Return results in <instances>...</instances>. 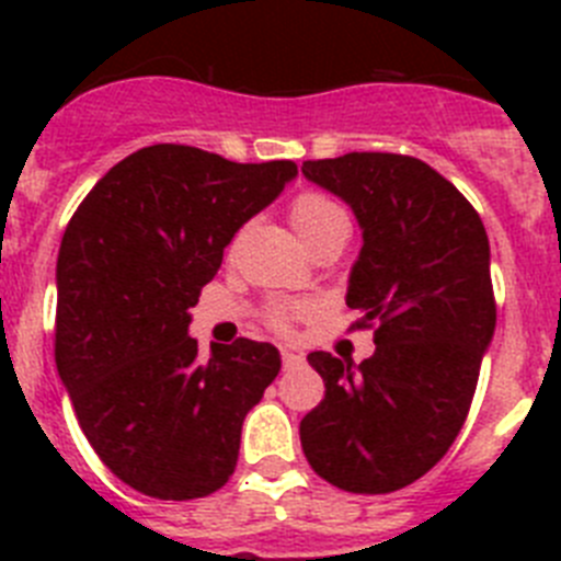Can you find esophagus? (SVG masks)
Returning <instances> with one entry per match:
<instances>
[{
  "mask_svg": "<svg viewBox=\"0 0 561 561\" xmlns=\"http://www.w3.org/2000/svg\"><path fill=\"white\" fill-rule=\"evenodd\" d=\"M280 359H284V368H297V365L304 362V356L295 354V351H289V348H284L280 351Z\"/></svg>",
  "mask_w": 561,
  "mask_h": 561,
  "instance_id": "1",
  "label": "esophagus"
}]
</instances>
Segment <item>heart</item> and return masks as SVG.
Listing matches in <instances>:
<instances>
[{
    "instance_id": "b5f03b06",
    "label": "heart",
    "mask_w": 561,
    "mask_h": 561,
    "mask_svg": "<svg viewBox=\"0 0 561 561\" xmlns=\"http://www.w3.org/2000/svg\"><path fill=\"white\" fill-rule=\"evenodd\" d=\"M291 227L297 230V236L304 238V244H309L311 238H317L320 232L331 230V227L348 225V216L336 202H331L323 193H300L289 207ZM289 323V314L286 311H277L275 325L277 329H286Z\"/></svg>"
}]
</instances>
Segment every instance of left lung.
<instances>
[{
    "mask_svg": "<svg viewBox=\"0 0 561 561\" xmlns=\"http://www.w3.org/2000/svg\"><path fill=\"white\" fill-rule=\"evenodd\" d=\"M362 230L348 309L376 325L374 356L311 351L325 399L300 421L311 469L336 489L388 494L438 463L463 427L497 309L492 250L474 207L435 168L354 151L304 162Z\"/></svg>",
    "mask_w": 561,
    "mask_h": 561,
    "instance_id": "8db88e82",
    "label": "left lung"
}]
</instances>
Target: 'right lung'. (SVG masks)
<instances>
[{
  "label": "right lung",
  "mask_w": 561,
  "mask_h": 561,
  "mask_svg": "<svg viewBox=\"0 0 561 561\" xmlns=\"http://www.w3.org/2000/svg\"><path fill=\"white\" fill-rule=\"evenodd\" d=\"M297 176L191 146L128 153L69 219L56 264V365L78 424L126 485L207 497L236 472L241 427L280 370L270 342L210 345L191 306L225 247Z\"/></svg>",
  "instance_id": "add662e5"
}]
</instances>
